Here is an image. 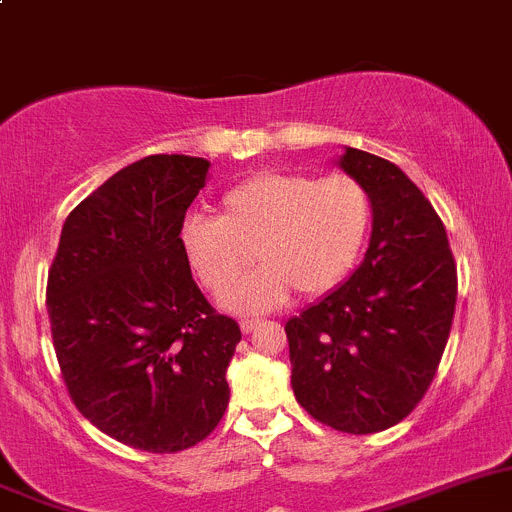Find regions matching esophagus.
<instances>
[{"label":"esophagus","instance_id":"obj_1","mask_svg":"<svg viewBox=\"0 0 512 512\" xmlns=\"http://www.w3.org/2000/svg\"><path fill=\"white\" fill-rule=\"evenodd\" d=\"M261 321L259 319H241V332L243 334H251L253 329H256V326H259Z\"/></svg>","mask_w":512,"mask_h":512}]
</instances>
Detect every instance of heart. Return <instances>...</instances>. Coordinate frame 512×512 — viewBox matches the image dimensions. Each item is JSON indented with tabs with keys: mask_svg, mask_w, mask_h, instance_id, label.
<instances>
[{
	"mask_svg": "<svg viewBox=\"0 0 512 512\" xmlns=\"http://www.w3.org/2000/svg\"><path fill=\"white\" fill-rule=\"evenodd\" d=\"M369 231L372 198L359 180L259 173L223 193L221 218L186 216L180 246L208 291L229 286L218 296L223 309L264 314L296 289L306 296L337 289L357 266ZM251 250L262 266L237 282Z\"/></svg>",
	"mask_w": 512,
	"mask_h": 512,
	"instance_id": "1",
	"label": "heart"
}]
</instances>
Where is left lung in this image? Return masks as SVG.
Instances as JSON below:
<instances>
[{
    "mask_svg": "<svg viewBox=\"0 0 512 512\" xmlns=\"http://www.w3.org/2000/svg\"><path fill=\"white\" fill-rule=\"evenodd\" d=\"M372 198L364 261L286 321L291 387L314 420L372 435L405 420L437 372L457 301L445 226L389 160L344 148L334 160Z\"/></svg>",
    "mask_w": 512,
    "mask_h": 512,
    "instance_id": "left-lung-1",
    "label": "left lung"
}]
</instances>
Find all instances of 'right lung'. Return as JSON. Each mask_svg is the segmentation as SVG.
Returning <instances> with one entry per match:
<instances>
[{"instance_id":"obj_1","label":"right lung","mask_w":512,"mask_h":512,"mask_svg":"<svg viewBox=\"0 0 512 512\" xmlns=\"http://www.w3.org/2000/svg\"><path fill=\"white\" fill-rule=\"evenodd\" d=\"M211 163L148 155L107 178L62 226L47 279L57 362L77 410L145 452L206 440L231 389L241 329L191 276L180 226Z\"/></svg>"}]
</instances>
